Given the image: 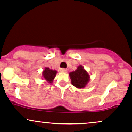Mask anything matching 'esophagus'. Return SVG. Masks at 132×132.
<instances>
[{
  "mask_svg": "<svg viewBox=\"0 0 132 132\" xmlns=\"http://www.w3.org/2000/svg\"><path fill=\"white\" fill-rule=\"evenodd\" d=\"M60 71L62 72H63V73H66V72H67V70L66 69H61Z\"/></svg>",
  "mask_w": 132,
  "mask_h": 132,
  "instance_id": "esophagus-1",
  "label": "esophagus"
}]
</instances>
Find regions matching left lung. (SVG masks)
Instances as JSON below:
<instances>
[{
  "label": "left lung",
  "instance_id": "8db88e82",
  "mask_svg": "<svg viewBox=\"0 0 132 132\" xmlns=\"http://www.w3.org/2000/svg\"><path fill=\"white\" fill-rule=\"evenodd\" d=\"M72 84L78 89H83L86 87L90 80V76L82 65L77 67L75 71L69 73Z\"/></svg>",
  "mask_w": 132,
  "mask_h": 132
}]
</instances>
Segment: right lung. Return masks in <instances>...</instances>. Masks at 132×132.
Here are the masks:
<instances>
[{"instance_id": "right-lung-1", "label": "right lung", "mask_w": 132, "mask_h": 132, "mask_svg": "<svg viewBox=\"0 0 132 132\" xmlns=\"http://www.w3.org/2000/svg\"><path fill=\"white\" fill-rule=\"evenodd\" d=\"M56 73H57L56 70H52L49 67H45V70L42 72V77L47 82L52 84L56 76Z\"/></svg>"}]
</instances>
